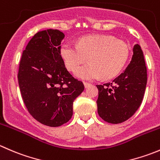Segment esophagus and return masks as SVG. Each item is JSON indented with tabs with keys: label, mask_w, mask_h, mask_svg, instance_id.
I'll list each match as a JSON object with an SVG mask.
<instances>
[{
	"label": "esophagus",
	"mask_w": 160,
	"mask_h": 160,
	"mask_svg": "<svg viewBox=\"0 0 160 160\" xmlns=\"http://www.w3.org/2000/svg\"><path fill=\"white\" fill-rule=\"evenodd\" d=\"M83 84H84V87H85V88H89V87L90 86V83H88V82H83Z\"/></svg>",
	"instance_id": "34e87169"
}]
</instances>
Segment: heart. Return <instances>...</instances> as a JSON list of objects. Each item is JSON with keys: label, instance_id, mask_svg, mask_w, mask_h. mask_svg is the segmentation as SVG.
Here are the masks:
<instances>
[{"label": "heart", "instance_id": "obj_1", "mask_svg": "<svg viewBox=\"0 0 160 160\" xmlns=\"http://www.w3.org/2000/svg\"><path fill=\"white\" fill-rule=\"evenodd\" d=\"M129 49L125 42L108 35H89L80 38L77 46L67 42L60 48V56L66 67L72 71L86 62L74 74L78 78L104 80L117 76L128 59Z\"/></svg>", "mask_w": 160, "mask_h": 160}]
</instances>
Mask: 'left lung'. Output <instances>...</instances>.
<instances>
[{"label": "left lung", "mask_w": 160, "mask_h": 160, "mask_svg": "<svg viewBox=\"0 0 160 160\" xmlns=\"http://www.w3.org/2000/svg\"><path fill=\"white\" fill-rule=\"evenodd\" d=\"M147 83V70L141 46L133 47L132 60L125 71L110 83L97 85L98 112L111 124H119L130 118L138 110Z\"/></svg>", "instance_id": "1"}]
</instances>
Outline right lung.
Masks as SVG:
<instances>
[{
    "instance_id": "add662e5",
    "label": "right lung",
    "mask_w": 160,
    "mask_h": 160,
    "mask_svg": "<svg viewBox=\"0 0 160 160\" xmlns=\"http://www.w3.org/2000/svg\"><path fill=\"white\" fill-rule=\"evenodd\" d=\"M64 37L57 29L38 32L27 45L19 64L18 79L24 103L34 118L50 127L70 120L74 100L84 90L60 56Z\"/></svg>"
}]
</instances>
